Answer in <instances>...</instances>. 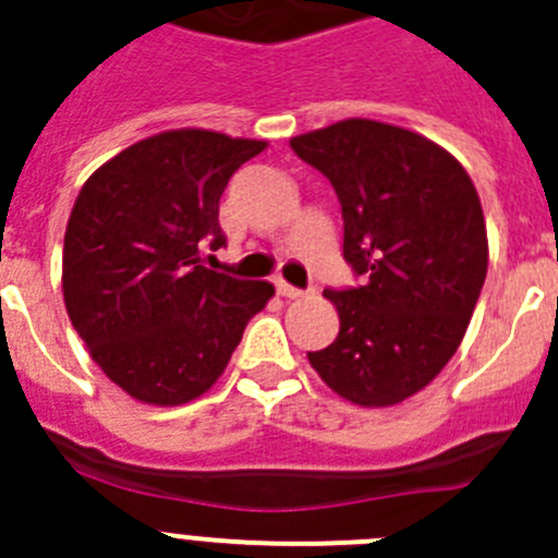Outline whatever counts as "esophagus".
Here are the masks:
<instances>
[{"label": "esophagus", "mask_w": 558, "mask_h": 558, "mask_svg": "<svg viewBox=\"0 0 558 558\" xmlns=\"http://www.w3.org/2000/svg\"><path fill=\"white\" fill-rule=\"evenodd\" d=\"M277 290H279V295H281V298H290V301H298V298H303V295H306V292H303V290H298V287L287 284L284 279H279V281H277Z\"/></svg>", "instance_id": "obj_1"}]
</instances>
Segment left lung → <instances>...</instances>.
Masks as SVG:
<instances>
[{
	"mask_svg": "<svg viewBox=\"0 0 558 558\" xmlns=\"http://www.w3.org/2000/svg\"><path fill=\"white\" fill-rule=\"evenodd\" d=\"M290 148L333 184L344 260L363 277L323 292L339 336L308 363L350 404H401L448 366L477 306L488 271L477 190L439 143L385 121H336Z\"/></svg>",
	"mask_w": 558,
	"mask_h": 558,
	"instance_id": "left-lung-1",
	"label": "left lung"
}]
</instances>
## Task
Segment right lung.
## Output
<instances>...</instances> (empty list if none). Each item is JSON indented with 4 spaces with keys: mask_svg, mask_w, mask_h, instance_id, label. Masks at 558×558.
<instances>
[{
    "mask_svg": "<svg viewBox=\"0 0 558 558\" xmlns=\"http://www.w3.org/2000/svg\"><path fill=\"white\" fill-rule=\"evenodd\" d=\"M266 141L184 126L143 137L86 179L64 230L62 292L92 361L135 401L190 404L228 366L268 281L203 266L225 246L219 197Z\"/></svg>",
    "mask_w": 558,
    "mask_h": 558,
    "instance_id": "obj_1",
    "label": "right lung"
}]
</instances>
